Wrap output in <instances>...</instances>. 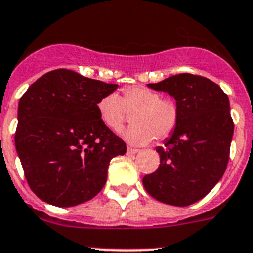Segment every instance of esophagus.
I'll use <instances>...</instances> for the list:
<instances>
[{
    "label": "esophagus",
    "mask_w": 253,
    "mask_h": 253,
    "mask_svg": "<svg viewBox=\"0 0 253 253\" xmlns=\"http://www.w3.org/2000/svg\"><path fill=\"white\" fill-rule=\"evenodd\" d=\"M139 152L140 150L135 149V148H130V146L127 148V153H128V154H136V153H139Z\"/></svg>",
    "instance_id": "1"
}]
</instances>
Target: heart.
<instances>
[{
	"label": "heart",
	"mask_w": 253,
	"mask_h": 253,
	"mask_svg": "<svg viewBox=\"0 0 253 253\" xmlns=\"http://www.w3.org/2000/svg\"><path fill=\"white\" fill-rule=\"evenodd\" d=\"M132 126L123 133L133 145H144L154 137L165 139L175 131L179 122V108L171 99L143 84L125 87L121 97L105 95L97 101L100 121L113 132H120L132 113Z\"/></svg>",
	"instance_id": "1"
}]
</instances>
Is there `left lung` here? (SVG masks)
Masks as SVG:
<instances>
[{
  "instance_id": "obj_1",
  "label": "left lung",
  "mask_w": 253,
  "mask_h": 253,
  "mask_svg": "<svg viewBox=\"0 0 253 253\" xmlns=\"http://www.w3.org/2000/svg\"><path fill=\"white\" fill-rule=\"evenodd\" d=\"M148 87L175 97L179 122L165 148H157L161 165L144 176V188L159 202L193 205L211 192L228 166L234 133L229 97L215 82L192 73Z\"/></svg>"
}]
</instances>
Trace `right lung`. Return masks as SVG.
Returning <instances> with one entry per match:
<instances>
[{
	"label": "right lung",
	"instance_id": "right-lung-1",
	"mask_svg": "<svg viewBox=\"0 0 253 253\" xmlns=\"http://www.w3.org/2000/svg\"><path fill=\"white\" fill-rule=\"evenodd\" d=\"M117 87L69 69H55L20 97L15 146L38 198L72 207L104 188L110 159L127 149L97 113V101Z\"/></svg>",
	"mask_w": 253,
	"mask_h": 253
}]
</instances>
